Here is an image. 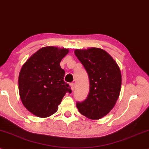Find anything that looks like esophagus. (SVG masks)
I'll use <instances>...</instances> for the list:
<instances>
[{
  "mask_svg": "<svg viewBox=\"0 0 149 149\" xmlns=\"http://www.w3.org/2000/svg\"><path fill=\"white\" fill-rule=\"evenodd\" d=\"M70 86H71V90L73 91L75 89V84L74 83H71V85H70Z\"/></svg>",
  "mask_w": 149,
  "mask_h": 149,
  "instance_id": "esophagus-1",
  "label": "esophagus"
}]
</instances>
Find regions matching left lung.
<instances>
[{
  "label": "left lung",
  "mask_w": 149,
  "mask_h": 149,
  "mask_svg": "<svg viewBox=\"0 0 149 149\" xmlns=\"http://www.w3.org/2000/svg\"><path fill=\"white\" fill-rule=\"evenodd\" d=\"M74 53L88 73L90 82L87 99L77 103V108L89 119H101L113 109L119 98L121 87L119 67L101 48L76 49Z\"/></svg>",
  "instance_id": "left-lung-1"
}]
</instances>
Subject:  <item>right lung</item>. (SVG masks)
<instances>
[{"instance_id":"1","label":"right lung","mask_w":149,"mask_h":149,"mask_svg":"<svg viewBox=\"0 0 149 149\" xmlns=\"http://www.w3.org/2000/svg\"><path fill=\"white\" fill-rule=\"evenodd\" d=\"M69 50L46 46L35 52L23 64L19 76V92L24 107L41 118L55 114L67 92L65 71L60 63Z\"/></svg>"}]
</instances>
